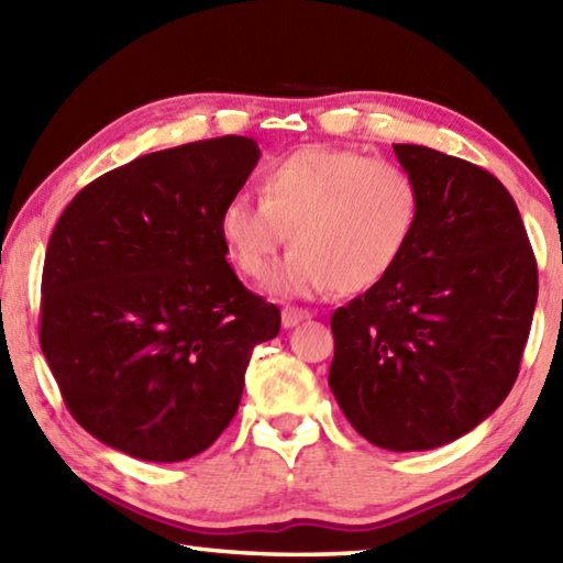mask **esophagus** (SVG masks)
<instances>
[{
    "label": "esophagus",
    "instance_id": "1",
    "mask_svg": "<svg viewBox=\"0 0 563 563\" xmlns=\"http://www.w3.org/2000/svg\"><path fill=\"white\" fill-rule=\"evenodd\" d=\"M283 328H295L298 325V322H302V320H310L312 316L308 310H302V308H292V305H285L283 308Z\"/></svg>",
    "mask_w": 563,
    "mask_h": 563
}]
</instances>
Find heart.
I'll return each mask as SVG.
<instances>
[{"label":"heart","mask_w":563,"mask_h":563,"mask_svg":"<svg viewBox=\"0 0 563 563\" xmlns=\"http://www.w3.org/2000/svg\"><path fill=\"white\" fill-rule=\"evenodd\" d=\"M422 213V188L402 164L316 144L271 161L261 198L233 196L218 231L228 258L251 280L268 278L290 233L295 251L273 278L275 292L352 295L395 273Z\"/></svg>","instance_id":"heart-1"}]
</instances>
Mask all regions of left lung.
Returning a JSON list of instances; mask_svg holds the SVG:
<instances>
[{
	"label": "left lung",
	"instance_id": "8db88e82",
	"mask_svg": "<svg viewBox=\"0 0 563 563\" xmlns=\"http://www.w3.org/2000/svg\"><path fill=\"white\" fill-rule=\"evenodd\" d=\"M424 213L402 263L332 312L330 389L347 422L389 452H422L484 422L517 383L539 295L519 208L497 176L395 144Z\"/></svg>",
	"mask_w": 563,
	"mask_h": 563
}]
</instances>
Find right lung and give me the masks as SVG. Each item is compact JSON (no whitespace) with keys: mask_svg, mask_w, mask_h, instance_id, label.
I'll use <instances>...</instances> for the list:
<instances>
[{"mask_svg":"<svg viewBox=\"0 0 563 563\" xmlns=\"http://www.w3.org/2000/svg\"><path fill=\"white\" fill-rule=\"evenodd\" d=\"M261 158L221 136L139 156L84 186L54 225L40 342L64 405L99 442L184 462L231 424L280 310L238 280L218 218Z\"/></svg>","mask_w":563,"mask_h":563,"instance_id":"right-lung-1","label":"right lung"}]
</instances>
